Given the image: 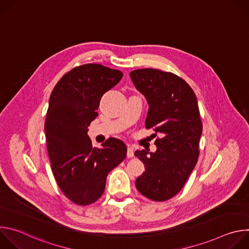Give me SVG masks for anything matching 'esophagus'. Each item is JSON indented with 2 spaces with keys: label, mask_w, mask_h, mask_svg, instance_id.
I'll return each instance as SVG.
<instances>
[{
  "label": "esophagus",
  "mask_w": 249,
  "mask_h": 249,
  "mask_svg": "<svg viewBox=\"0 0 249 249\" xmlns=\"http://www.w3.org/2000/svg\"><path fill=\"white\" fill-rule=\"evenodd\" d=\"M127 157L128 158L134 157V150H133L132 146H130V145H128V148H127Z\"/></svg>",
  "instance_id": "1"
}]
</instances>
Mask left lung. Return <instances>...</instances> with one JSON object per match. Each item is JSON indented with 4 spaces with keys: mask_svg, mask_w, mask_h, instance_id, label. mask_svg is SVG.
<instances>
[{
    "mask_svg": "<svg viewBox=\"0 0 249 249\" xmlns=\"http://www.w3.org/2000/svg\"><path fill=\"white\" fill-rule=\"evenodd\" d=\"M130 77L149 103L146 128L161 135L155 142L156 153L135 152L146 167L136 187L153 201H166L182 189L198 160L203 125L197 98L182 78L170 72L139 69Z\"/></svg>",
    "mask_w": 249,
    "mask_h": 249,
    "instance_id": "8db88e82",
    "label": "left lung"
}]
</instances>
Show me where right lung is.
Returning a JSON list of instances; mask_svg holds the SVG:
<instances>
[{"instance_id": "1", "label": "right lung", "mask_w": 249, "mask_h": 249, "mask_svg": "<svg viewBox=\"0 0 249 249\" xmlns=\"http://www.w3.org/2000/svg\"><path fill=\"white\" fill-rule=\"evenodd\" d=\"M122 77L121 71L100 64L78 66L60 79L50 95L44 130L51 169L61 191L77 205L97 201L107 174L127 156L121 140L109 138L98 149L88 136L101 96Z\"/></svg>"}]
</instances>
